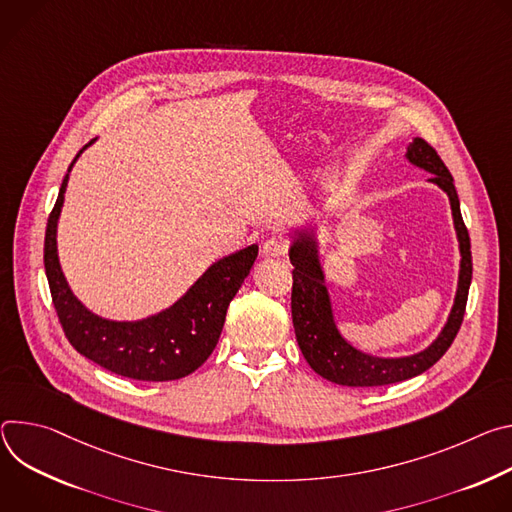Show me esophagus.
Instances as JSON below:
<instances>
[{"label":"esophagus","mask_w":512,"mask_h":512,"mask_svg":"<svg viewBox=\"0 0 512 512\" xmlns=\"http://www.w3.org/2000/svg\"><path fill=\"white\" fill-rule=\"evenodd\" d=\"M289 252V240L285 236H272L262 244V256L266 258H285Z\"/></svg>","instance_id":"1"}]
</instances>
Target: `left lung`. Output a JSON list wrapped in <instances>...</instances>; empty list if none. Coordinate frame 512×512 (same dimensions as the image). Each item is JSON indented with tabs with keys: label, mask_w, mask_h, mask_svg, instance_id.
<instances>
[{
	"label": "left lung",
	"mask_w": 512,
	"mask_h": 512,
	"mask_svg": "<svg viewBox=\"0 0 512 512\" xmlns=\"http://www.w3.org/2000/svg\"><path fill=\"white\" fill-rule=\"evenodd\" d=\"M407 158L429 170L433 175L431 181L437 183L447 195L451 203L453 223L460 240L462 264H460V285L456 303H453L451 315L435 339V344L421 354L409 358H374L354 350L344 342V337L337 333L331 317L329 297L323 285V272L319 268L315 246L309 236H299L291 250L293 262V293H291V311L293 325L299 348L307 360V364L323 378L344 384V386H384L394 384L407 378H413L425 370H429L453 344L456 339L468 303V291L472 282V252H470V234L462 219L460 199L453 177L439 158L437 150L425 142L423 138H415V142L407 148Z\"/></svg>",
	"instance_id": "obj_1"
}]
</instances>
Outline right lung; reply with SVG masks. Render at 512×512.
I'll list each match as a JSON object with an SVG mask.
<instances>
[{
    "mask_svg": "<svg viewBox=\"0 0 512 512\" xmlns=\"http://www.w3.org/2000/svg\"><path fill=\"white\" fill-rule=\"evenodd\" d=\"M67 181L69 175L48 215L44 268L52 305L69 344L101 368L134 380L166 382L195 372L215 350L227 307L250 274L258 246L252 244L215 262L181 301L150 319L136 323L101 319L73 297L56 256V221Z\"/></svg>",
    "mask_w": 512,
    "mask_h": 512,
    "instance_id": "right-lung-1",
    "label": "right lung"
}]
</instances>
